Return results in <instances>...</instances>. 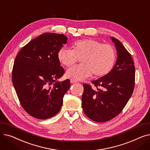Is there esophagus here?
Listing matches in <instances>:
<instances>
[{"label":"esophagus","mask_w":150,"mask_h":150,"mask_svg":"<svg viewBox=\"0 0 150 150\" xmlns=\"http://www.w3.org/2000/svg\"><path fill=\"white\" fill-rule=\"evenodd\" d=\"M70 81L71 83H76V82H77L76 80H74V79H71V80H70Z\"/></svg>","instance_id":"obj_1"}]
</instances>
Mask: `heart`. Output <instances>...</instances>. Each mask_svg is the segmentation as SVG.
I'll use <instances>...</instances> for the list:
<instances>
[{
    "label": "heart",
    "instance_id": "b5f03b06",
    "mask_svg": "<svg viewBox=\"0 0 150 150\" xmlns=\"http://www.w3.org/2000/svg\"><path fill=\"white\" fill-rule=\"evenodd\" d=\"M58 59L61 64L72 66L81 59V64L69 69L68 78L83 80L91 76H103L112 69L116 59V52L111 45L93 39L74 42L72 49L62 47L58 50Z\"/></svg>",
    "mask_w": 150,
    "mask_h": 150
}]
</instances>
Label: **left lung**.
Instances as JSON below:
<instances>
[{
  "label": "left lung",
  "mask_w": 150,
  "mask_h": 150,
  "mask_svg": "<svg viewBox=\"0 0 150 150\" xmlns=\"http://www.w3.org/2000/svg\"><path fill=\"white\" fill-rule=\"evenodd\" d=\"M117 59L112 70L92 81L97 88L83 84L82 106L84 114L97 122H105L119 115L131 97L135 86V67L131 54L117 39L112 37Z\"/></svg>",
  "instance_id": "1"
}]
</instances>
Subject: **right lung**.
<instances>
[{
	"label": "right lung",
	"mask_w": 150,
	"mask_h": 150,
	"mask_svg": "<svg viewBox=\"0 0 150 150\" xmlns=\"http://www.w3.org/2000/svg\"><path fill=\"white\" fill-rule=\"evenodd\" d=\"M62 34L45 33L23 46L15 58L12 82L20 103L31 116L49 119L61 109L70 80L57 81L64 74L58 50L67 42Z\"/></svg>",
	"instance_id": "right-lung-1"
}]
</instances>
